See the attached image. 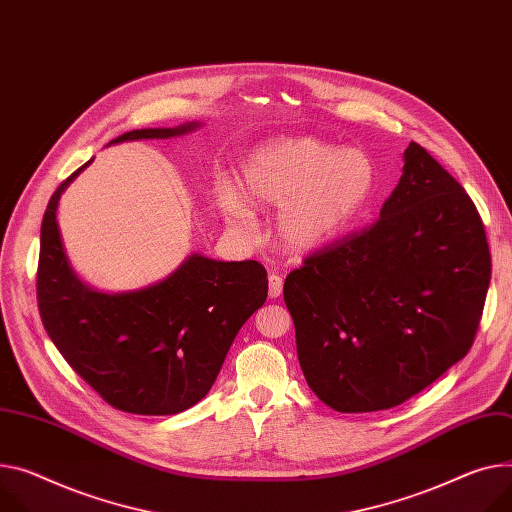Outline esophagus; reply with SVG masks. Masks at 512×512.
I'll return each instance as SVG.
<instances>
[{
  "mask_svg": "<svg viewBox=\"0 0 512 512\" xmlns=\"http://www.w3.org/2000/svg\"><path fill=\"white\" fill-rule=\"evenodd\" d=\"M283 295V277L279 272H270L268 277V297L277 299Z\"/></svg>",
  "mask_w": 512,
  "mask_h": 512,
  "instance_id": "1",
  "label": "esophagus"
}]
</instances>
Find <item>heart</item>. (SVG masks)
I'll list each match as a JSON object with an SVG mask.
<instances>
[{"label":"heart","instance_id":"obj_1","mask_svg":"<svg viewBox=\"0 0 512 512\" xmlns=\"http://www.w3.org/2000/svg\"><path fill=\"white\" fill-rule=\"evenodd\" d=\"M375 170L355 147L336 149L313 137L274 139L258 145L242 166V192L223 182L217 207L240 229L254 225V209L279 207L272 221L274 242L293 256L326 248L365 207Z\"/></svg>","mask_w":512,"mask_h":512}]
</instances>
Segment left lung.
<instances>
[{"label":"left lung","instance_id":"8db88e82","mask_svg":"<svg viewBox=\"0 0 512 512\" xmlns=\"http://www.w3.org/2000/svg\"><path fill=\"white\" fill-rule=\"evenodd\" d=\"M490 272L476 205L412 141L373 227L285 281L307 385L344 414L400 406L467 355Z\"/></svg>","mask_w":512,"mask_h":512}]
</instances>
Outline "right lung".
<instances>
[{
  "label": "right lung",
  "mask_w": 512,
  "mask_h": 512,
  "mask_svg": "<svg viewBox=\"0 0 512 512\" xmlns=\"http://www.w3.org/2000/svg\"><path fill=\"white\" fill-rule=\"evenodd\" d=\"M137 129L108 143L170 139L201 129ZM94 160V157H92ZM51 196L41 227L36 295L45 330L63 359L114 408L170 416L201 402L213 387L240 328L268 295L256 260L223 262L190 254L166 279L108 293L73 270L59 229V201L90 164Z\"/></svg>",
  "instance_id": "1"
}]
</instances>
